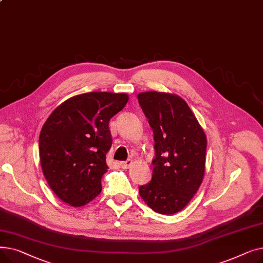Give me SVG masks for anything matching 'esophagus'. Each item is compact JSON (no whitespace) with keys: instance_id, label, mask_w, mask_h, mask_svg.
Returning <instances> with one entry per match:
<instances>
[{"instance_id":"34e87169","label":"esophagus","mask_w":263,"mask_h":263,"mask_svg":"<svg viewBox=\"0 0 263 263\" xmlns=\"http://www.w3.org/2000/svg\"><path fill=\"white\" fill-rule=\"evenodd\" d=\"M132 163H133V161H132L131 159H129V160H127V161L120 162V165H121V167H122L123 170H127V168H129V167L131 166Z\"/></svg>"}]
</instances>
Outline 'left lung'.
Here are the masks:
<instances>
[{"label":"left lung","mask_w":263,"mask_h":263,"mask_svg":"<svg viewBox=\"0 0 263 263\" xmlns=\"http://www.w3.org/2000/svg\"><path fill=\"white\" fill-rule=\"evenodd\" d=\"M137 99L153 128L156 151L153 178L140 186V195L154 211L174 214L190 202L202 182L206 137L179 96L146 91Z\"/></svg>","instance_id":"8db88e82"}]
</instances>
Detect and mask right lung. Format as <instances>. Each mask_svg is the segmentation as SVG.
Here are the masks:
<instances>
[{"label":"right lung","instance_id":"add662e5","mask_svg":"<svg viewBox=\"0 0 263 263\" xmlns=\"http://www.w3.org/2000/svg\"><path fill=\"white\" fill-rule=\"evenodd\" d=\"M127 93L92 91L72 97L55 108L39 135V157L54 194L82 206L100 194L112 146L108 122L124 107Z\"/></svg>","mask_w":263,"mask_h":263}]
</instances>
